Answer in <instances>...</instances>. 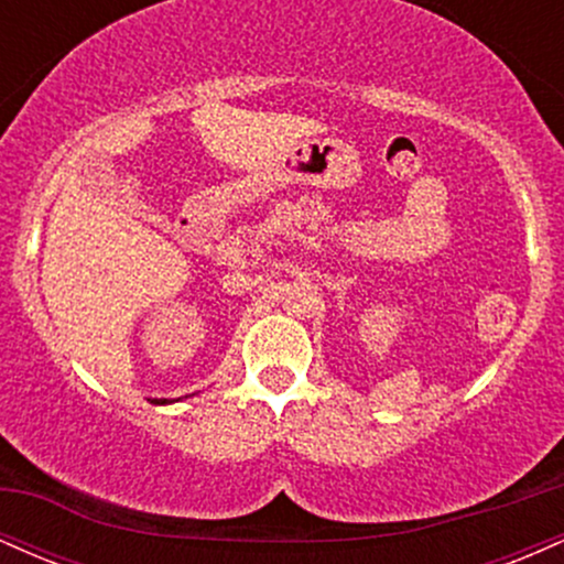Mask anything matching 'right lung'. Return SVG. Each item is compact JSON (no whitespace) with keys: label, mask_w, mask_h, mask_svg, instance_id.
Masks as SVG:
<instances>
[{"label":"right lung","mask_w":564,"mask_h":564,"mask_svg":"<svg viewBox=\"0 0 564 564\" xmlns=\"http://www.w3.org/2000/svg\"><path fill=\"white\" fill-rule=\"evenodd\" d=\"M151 403H153V405H164V403H170V400H159V398H156V400H151Z\"/></svg>","instance_id":"1"}]
</instances>
